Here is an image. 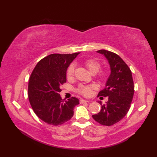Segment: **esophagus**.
Here are the masks:
<instances>
[{
    "mask_svg": "<svg viewBox=\"0 0 157 157\" xmlns=\"http://www.w3.org/2000/svg\"><path fill=\"white\" fill-rule=\"evenodd\" d=\"M79 102H80V104H83V103L89 102V101H86V100H84V99H81V100H79Z\"/></svg>",
    "mask_w": 157,
    "mask_h": 157,
    "instance_id": "1",
    "label": "esophagus"
}]
</instances>
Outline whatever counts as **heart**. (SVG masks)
I'll list each match as a JSON object with an SVG mask.
<instances>
[{
  "mask_svg": "<svg viewBox=\"0 0 157 157\" xmlns=\"http://www.w3.org/2000/svg\"><path fill=\"white\" fill-rule=\"evenodd\" d=\"M85 65L88 71L90 72L92 75H95L97 73L100 69L101 68V65L99 61H96L95 59H88L85 61ZM74 71L75 68L74 66L73 65H70L67 70V79H72L74 76ZM108 75V73L106 71L102 72L99 75L100 79L101 80H105ZM96 89V86L94 85H88V86H84V85H79L78 88L76 89V92L78 94H81L86 97L90 96L92 93L93 90Z\"/></svg>",
  "mask_w": 157,
  "mask_h": 157,
  "instance_id": "heart-1",
  "label": "heart"
}]
</instances>
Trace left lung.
Listing matches in <instances>:
<instances>
[{"label": "left lung", "mask_w": 157, "mask_h": 157, "mask_svg": "<svg viewBox=\"0 0 157 157\" xmlns=\"http://www.w3.org/2000/svg\"><path fill=\"white\" fill-rule=\"evenodd\" d=\"M109 62L111 74L105 88L100 91L98 96H108V101L102 105L98 114L92 117L102 125L110 126L119 122L129 111L134 93L132 71L119 55L106 50H99Z\"/></svg>", "instance_id": "obj_1"}]
</instances>
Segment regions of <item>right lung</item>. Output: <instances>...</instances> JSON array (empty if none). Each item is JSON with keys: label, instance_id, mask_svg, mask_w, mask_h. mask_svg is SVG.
<instances>
[{"label": "right lung", "instance_id": "1", "mask_svg": "<svg viewBox=\"0 0 157 157\" xmlns=\"http://www.w3.org/2000/svg\"><path fill=\"white\" fill-rule=\"evenodd\" d=\"M79 52L52 54L40 60L33 70L28 83V97L35 114L52 125H62L71 119L79 100L62 99L60 86L66 82L67 69Z\"/></svg>", "mask_w": 157, "mask_h": 157}]
</instances>
